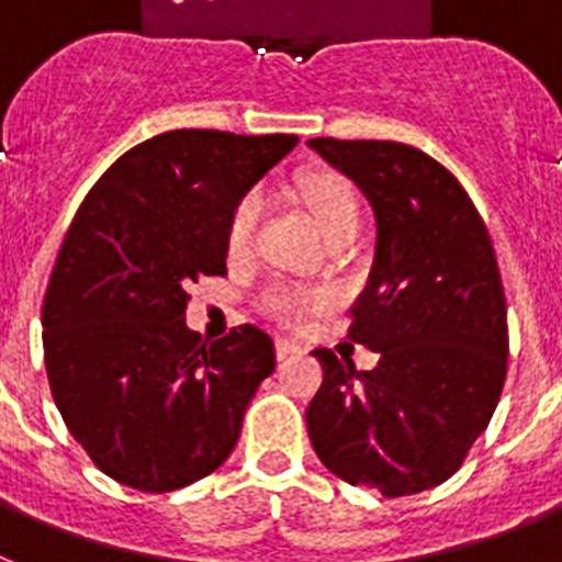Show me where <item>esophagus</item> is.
Segmentation results:
<instances>
[{
  "instance_id": "obj_1",
  "label": "esophagus",
  "mask_w": 562,
  "mask_h": 562,
  "mask_svg": "<svg viewBox=\"0 0 562 562\" xmlns=\"http://www.w3.org/2000/svg\"><path fill=\"white\" fill-rule=\"evenodd\" d=\"M273 351H277V360H289V357L303 351V346H296V342H291V339L280 337L277 342H273Z\"/></svg>"
}]
</instances>
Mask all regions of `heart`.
I'll use <instances>...</instances> for the list:
<instances>
[{"label":"heart","mask_w":562,"mask_h":562,"mask_svg":"<svg viewBox=\"0 0 562 562\" xmlns=\"http://www.w3.org/2000/svg\"><path fill=\"white\" fill-rule=\"evenodd\" d=\"M300 193H303L305 209L311 211L317 228L323 231V237H334L339 231H353L357 228V196H353L351 186L346 179L334 171H317L300 182ZM262 211V196L259 191L243 193L228 216V248L231 251H243L245 245L251 243L254 225ZM328 296L314 294V291L291 289H273L266 296V311L273 319H280L282 325H300L311 311L325 305Z\"/></svg>","instance_id":"1"}]
</instances>
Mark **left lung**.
<instances>
[{
	"mask_svg": "<svg viewBox=\"0 0 562 562\" xmlns=\"http://www.w3.org/2000/svg\"><path fill=\"white\" fill-rule=\"evenodd\" d=\"M357 182L376 220L374 266L348 339L371 371L317 348L311 446L328 471L383 497L446 483L485 431L506 383L508 323L483 216L437 159L403 143L308 139Z\"/></svg>",
	"mask_w": 562,
	"mask_h": 562,
	"instance_id": "left-lung-1",
	"label": "left lung"
}]
</instances>
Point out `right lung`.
<instances>
[{"instance_id":"add662e5","label":"right lung","mask_w":562,"mask_h":562,"mask_svg":"<svg viewBox=\"0 0 562 562\" xmlns=\"http://www.w3.org/2000/svg\"><path fill=\"white\" fill-rule=\"evenodd\" d=\"M294 134L182 128L125 150L70 223L42 305L54 403L99 471L165 494L209 477L273 371L257 325L205 342L188 285L225 277L228 216Z\"/></svg>"}]
</instances>
